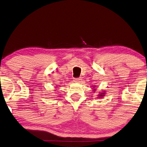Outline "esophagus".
Here are the masks:
<instances>
[{"label":"esophagus","instance_id":"1","mask_svg":"<svg viewBox=\"0 0 147 147\" xmlns=\"http://www.w3.org/2000/svg\"><path fill=\"white\" fill-rule=\"evenodd\" d=\"M74 81L75 82H78V83H79V82H81V81H82V79H81L80 78H74Z\"/></svg>","mask_w":147,"mask_h":147}]
</instances>
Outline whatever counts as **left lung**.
Returning a JSON list of instances; mask_svg holds the SVG:
<instances>
[{"label": "left lung", "instance_id": "obj_1", "mask_svg": "<svg viewBox=\"0 0 147 147\" xmlns=\"http://www.w3.org/2000/svg\"><path fill=\"white\" fill-rule=\"evenodd\" d=\"M104 94H105V93H103V92H102V93H101V94H100V95H99V96H100V97H101V96H104Z\"/></svg>", "mask_w": 147, "mask_h": 147}]
</instances>
